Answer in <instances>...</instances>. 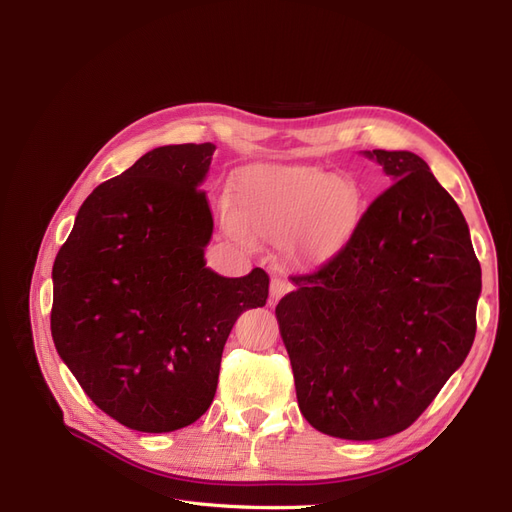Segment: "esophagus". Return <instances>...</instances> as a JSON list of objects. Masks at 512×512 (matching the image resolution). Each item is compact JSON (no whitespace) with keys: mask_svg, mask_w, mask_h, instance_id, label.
Instances as JSON below:
<instances>
[{"mask_svg":"<svg viewBox=\"0 0 512 512\" xmlns=\"http://www.w3.org/2000/svg\"><path fill=\"white\" fill-rule=\"evenodd\" d=\"M292 290V286H290V282H286V280H280V277H275V280H271V288H269V294H271V299L273 301H280L284 294H288Z\"/></svg>","mask_w":512,"mask_h":512,"instance_id":"esophagus-1","label":"esophagus"}]
</instances>
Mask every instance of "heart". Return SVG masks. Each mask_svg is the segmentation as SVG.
Listing matches in <instances>:
<instances>
[{"label":"heart","mask_w":512,"mask_h":512,"mask_svg":"<svg viewBox=\"0 0 512 512\" xmlns=\"http://www.w3.org/2000/svg\"><path fill=\"white\" fill-rule=\"evenodd\" d=\"M224 224L235 237L286 239L299 262L333 256L361 220V194L327 170L301 164H250L230 181Z\"/></svg>","instance_id":"b5f03b06"}]
</instances>
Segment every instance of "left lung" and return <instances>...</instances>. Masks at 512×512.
I'll list each match as a JSON object with an SVG mask.
<instances>
[{
  "label": "left lung",
  "instance_id": "8db88e82",
  "mask_svg": "<svg viewBox=\"0 0 512 512\" xmlns=\"http://www.w3.org/2000/svg\"><path fill=\"white\" fill-rule=\"evenodd\" d=\"M393 185L327 265L292 275L275 316L314 429L380 440L408 429L466 361L480 265L461 209L412 151H365Z\"/></svg>",
  "mask_w": 512,
  "mask_h": 512
}]
</instances>
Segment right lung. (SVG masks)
I'll return each mask as SVG.
<instances>
[{
  "label": "right lung",
  "instance_id": "right-lung-1",
  "mask_svg": "<svg viewBox=\"0 0 512 512\" xmlns=\"http://www.w3.org/2000/svg\"><path fill=\"white\" fill-rule=\"evenodd\" d=\"M215 145H166L100 183L53 265L51 333L94 404L145 433L188 427L218 389L224 344L269 275L207 269Z\"/></svg>",
  "mask_w": 512,
  "mask_h": 512
}]
</instances>
